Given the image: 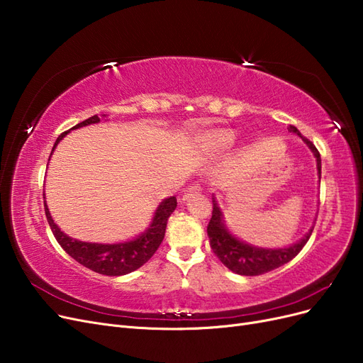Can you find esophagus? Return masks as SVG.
Here are the masks:
<instances>
[{"label":"esophagus","mask_w":363,"mask_h":363,"mask_svg":"<svg viewBox=\"0 0 363 363\" xmlns=\"http://www.w3.org/2000/svg\"><path fill=\"white\" fill-rule=\"evenodd\" d=\"M200 191H201V186H200V184H192V186H189L188 189H186V192H184L183 196H182V200L186 201L188 199H191V196H192L194 194H199Z\"/></svg>","instance_id":"obj_1"}]
</instances>
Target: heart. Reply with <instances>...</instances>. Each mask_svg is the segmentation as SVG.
<instances>
[{
    "mask_svg": "<svg viewBox=\"0 0 363 363\" xmlns=\"http://www.w3.org/2000/svg\"><path fill=\"white\" fill-rule=\"evenodd\" d=\"M233 140H235V133L232 130H227V128L208 130L203 135L204 144L212 147V148H218V150L228 148L233 144Z\"/></svg>",
    "mask_w": 363,
    "mask_h": 363,
    "instance_id": "1",
    "label": "heart"
}]
</instances>
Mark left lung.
Here are the masks:
<instances>
[{
  "label": "left lung",
  "mask_w": 363,
  "mask_h": 363,
  "mask_svg": "<svg viewBox=\"0 0 363 363\" xmlns=\"http://www.w3.org/2000/svg\"><path fill=\"white\" fill-rule=\"evenodd\" d=\"M289 131L298 135L306 142L307 147L312 150V152L316 157L318 172L321 175V156H320V151H318L316 147L313 145V142L304 138L298 131V128L294 125L289 127ZM212 203H213L212 218L207 225V235H208V239H211V247L215 252V256L221 260L230 271L240 274V276H260V274H265L268 271H272L284 265V263L291 262L303 250V247L306 245V242L309 240L313 232V228H311L309 233L289 248L267 250V248L251 247L248 244L240 242V240H238L236 238H233L228 233V230L225 228L223 221L221 211H219L215 200Z\"/></svg>",
  "instance_id": "left-lung-1"
}]
</instances>
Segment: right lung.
I'll list each match as a JSON object with an SVG mask.
<instances>
[{
	"label": "right lung",
	"mask_w": 363,
	"mask_h": 363,
	"mask_svg": "<svg viewBox=\"0 0 363 363\" xmlns=\"http://www.w3.org/2000/svg\"><path fill=\"white\" fill-rule=\"evenodd\" d=\"M98 121H100V118H98V115H94L91 118L84 119L83 123L74 125L72 128L95 124ZM67 133L68 131H63V133L57 138L56 144L52 147V151ZM175 207H177V199H175V196H169V199L160 203V206L157 207V211L155 213V219H152L151 225L148 227V230L144 235H140L135 240H130V242L112 244V245L82 242V240H77L67 236L63 232H60V228L56 224H54L47 204H45V215L54 238H56L60 247L67 251L72 259L82 263L83 267L89 268L98 274H104V276H124V274H128L131 271L140 268L157 251L164 238V230H167L168 218L175 211Z\"/></svg>",
	"instance_id": "right-lung-1"
}]
</instances>
